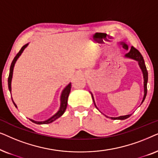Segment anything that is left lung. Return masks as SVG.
Segmentation results:
<instances>
[{"mask_svg":"<svg viewBox=\"0 0 158 158\" xmlns=\"http://www.w3.org/2000/svg\"><path fill=\"white\" fill-rule=\"evenodd\" d=\"M121 44L122 45V47H124L125 49L128 50V45L125 44L124 42H121ZM125 57L130 58V59H133V60H136V61H137L138 64H139V68L142 70V74H143V78H144V97H143V99H142V103H143V101H144V99H145L146 96H147V91H148L147 84H148V70H147V68L145 66V63H144V60L143 59V57H142L141 53H140L137 49L135 48L134 47H131V49H129V51L128 52V53H127L126 55H125ZM90 94H91V96H92V98H93V101H94L95 106L96 107V103H95V101H94V96H93V94H91V93H90ZM97 109H98V108H97ZM130 116H131V114H128V115L121 116H118V117H110V118H111V119L124 120V119H126V118H129Z\"/></svg>","mask_w":158,"mask_h":158,"instance_id":"8db88e82","label":"left lung"}]
</instances>
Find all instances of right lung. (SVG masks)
<instances>
[{"label":"right lung","instance_id":"obj_1","mask_svg":"<svg viewBox=\"0 0 158 158\" xmlns=\"http://www.w3.org/2000/svg\"><path fill=\"white\" fill-rule=\"evenodd\" d=\"M28 44H27L21 47V49H20V51L19 52V53L16 55V57H14V59L13 60V61L11 62V64H10V73H9V75H8V89H9V91L10 94H11V81H12V77H13V71H14V68L15 65V63H16V60H18V58L20 57V55H21V53L23 52V51L24 50V49L28 46ZM70 89H71V83L68 84V85L66 86L65 88H64L63 90H62V94H61V96H60V109L58 110V111L56 113L55 115H53L51 118H48V119L46 121H43V122H36V121H34L33 119H30V121H31L32 122L35 123L36 124H50V123L53 122L54 121H55L56 119H57L58 118L60 117L62 114L64 113L65 111L66 108H67V105H68V98L69 96V94H70ZM12 101L14 103V104L15 106L17 108V106L16 103H14V101H13L12 98Z\"/></svg>","mask_w":158,"mask_h":158}]
</instances>
